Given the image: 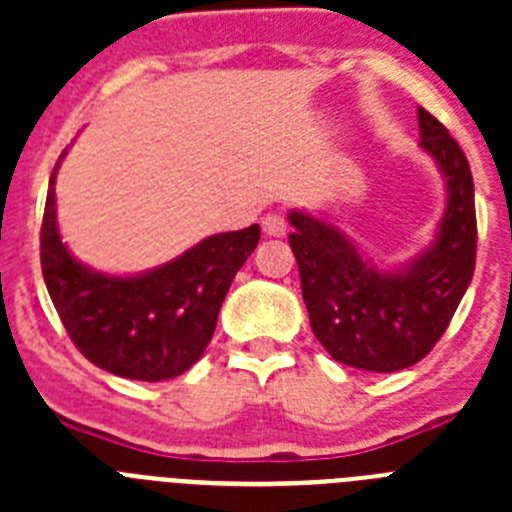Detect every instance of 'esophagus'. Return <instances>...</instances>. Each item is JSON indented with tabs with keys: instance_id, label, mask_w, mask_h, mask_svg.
I'll return each mask as SVG.
<instances>
[{
	"instance_id": "34e87169",
	"label": "esophagus",
	"mask_w": 512,
	"mask_h": 512,
	"mask_svg": "<svg viewBox=\"0 0 512 512\" xmlns=\"http://www.w3.org/2000/svg\"><path fill=\"white\" fill-rule=\"evenodd\" d=\"M261 230H264L269 238H282L287 233V223H284V217L277 215V212H269V215L261 217Z\"/></svg>"
}]
</instances>
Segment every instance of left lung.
Listing matches in <instances>:
<instances>
[{"instance_id": "1", "label": "left lung", "mask_w": 512, "mask_h": 512, "mask_svg": "<svg viewBox=\"0 0 512 512\" xmlns=\"http://www.w3.org/2000/svg\"><path fill=\"white\" fill-rule=\"evenodd\" d=\"M420 148L446 182L433 241L397 269L364 259L338 225L289 212V246L300 266L310 328L336 361L366 372L413 366L449 328L477 256V215L469 161L441 122L418 110Z\"/></svg>"}]
</instances>
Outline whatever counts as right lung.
Instances as JSON below:
<instances>
[{"instance_id":"1","label":"right lung","mask_w":512,"mask_h":512,"mask_svg":"<svg viewBox=\"0 0 512 512\" xmlns=\"http://www.w3.org/2000/svg\"><path fill=\"white\" fill-rule=\"evenodd\" d=\"M61 158L48 184L40 264L63 328L104 372L140 382L179 377L210 343L230 282L259 243V225L210 235L143 274H102L76 261L58 233L53 184Z\"/></svg>"}]
</instances>
